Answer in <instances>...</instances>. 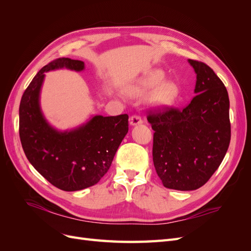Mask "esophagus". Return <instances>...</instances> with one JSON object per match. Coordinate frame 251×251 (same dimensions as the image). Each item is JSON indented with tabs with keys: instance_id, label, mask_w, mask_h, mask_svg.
I'll return each instance as SVG.
<instances>
[{
	"instance_id": "1",
	"label": "esophagus",
	"mask_w": 251,
	"mask_h": 251,
	"mask_svg": "<svg viewBox=\"0 0 251 251\" xmlns=\"http://www.w3.org/2000/svg\"><path fill=\"white\" fill-rule=\"evenodd\" d=\"M140 124H142V119L139 115H133L130 118V125L131 126H137V125H140Z\"/></svg>"
}]
</instances>
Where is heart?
<instances>
[{
    "mask_svg": "<svg viewBox=\"0 0 251 251\" xmlns=\"http://www.w3.org/2000/svg\"><path fill=\"white\" fill-rule=\"evenodd\" d=\"M127 95L144 96L151 92L150 103L156 108H168L177 102L180 89L173 81H165V74L162 70L155 69L148 72L140 80L126 88Z\"/></svg>",
    "mask_w": 251,
    "mask_h": 251,
    "instance_id": "b5f03b06",
    "label": "heart"
}]
</instances>
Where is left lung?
<instances>
[{"instance_id":"left-lung-1","label":"left lung","mask_w":251,"mask_h":251,"mask_svg":"<svg viewBox=\"0 0 251 251\" xmlns=\"http://www.w3.org/2000/svg\"><path fill=\"white\" fill-rule=\"evenodd\" d=\"M197 75L195 94L184 109L149 114L154 133L153 161L162 184L195 191L209 180L230 142L229 98L222 80L206 64L188 59Z\"/></svg>"}]
</instances>
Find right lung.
<instances>
[{
    "mask_svg": "<svg viewBox=\"0 0 251 251\" xmlns=\"http://www.w3.org/2000/svg\"><path fill=\"white\" fill-rule=\"evenodd\" d=\"M85 69L81 60L57 58L37 72L20 103V138L29 162L52 185L75 192L96 184L112 164L128 131V116L95 115L72 130L59 131L45 118L41 90L45 73Z\"/></svg>",
    "mask_w": 251,
    "mask_h": 251,
    "instance_id": "obj_1",
    "label": "right lung"
}]
</instances>
